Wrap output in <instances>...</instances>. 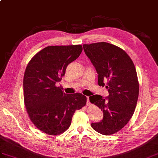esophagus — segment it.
Listing matches in <instances>:
<instances>
[{"label": "esophagus", "mask_w": 158, "mask_h": 158, "mask_svg": "<svg viewBox=\"0 0 158 158\" xmlns=\"http://www.w3.org/2000/svg\"><path fill=\"white\" fill-rule=\"evenodd\" d=\"M91 104L90 102H89V96H87V106H89Z\"/></svg>", "instance_id": "esophagus-1"}]
</instances>
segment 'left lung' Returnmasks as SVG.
Segmentation results:
<instances>
[{"label":"left lung","instance_id":"obj_1","mask_svg":"<svg viewBox=\"0 0 158 158\" xmlns=\"http://www.w3.org/2000/svg\"><path fill=\"white\" fill-rule=\"evenodd\" d=\"M83 47L98 73V85L107 83L109 93L105 98L99 95L89 97L104 114L91 127L102 135H112L126 125L135 112L139 89L136 69L129 55L118 46L98 42Z\"/></svg>","mask_w":158,"mask_h":158}]
</instances>
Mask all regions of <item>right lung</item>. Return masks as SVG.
Listing matches in <instances>:
<instances>
[{"instance_id": "obj_1", "label": "right lung", "mask_w": 158, "mask_h": 158, "mask_svg": "<svg viewBox=\"0 0 158 158\" xmlns=\"http://www.w3.org/2000/svg\"><path fill=\"white\" fill-rule=\"evenodd\" d=\"M81 45L50 46L29 62L23 77L25 108L34 125L48 135L62 133L70 127L77 110L85 106L86 96L67 94L57 87L66 69L81 53Z\"/></svg>"}]
</instances>
